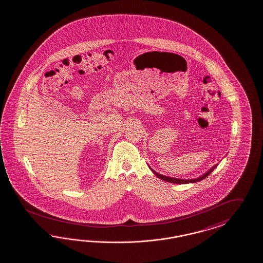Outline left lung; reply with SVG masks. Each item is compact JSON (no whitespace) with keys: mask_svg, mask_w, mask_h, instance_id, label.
I'll return each mask as SVG.
<instances>
[{"mask_svg":"<svg viewBox=\"0 0 263 263\" xmlns=\"http://www.w3.org/2000/svg\"><path fill=\"white\" fill-rule=\"evenodd\" d=\"M217 165H214L213 168H211L208 173H205L204 175H202V176H200V177H198V178H194V179H179V178H174V177H168V176H165V175H160V174H158V173H156L154 170H152L151 167V171L155 174V175H157L159 178H161V179H163V180H165V181H167V182H171V183H175V184H186V183H194V182H198V181H201L202 179H204L208 175H210V174L214 171V168H215V166Z\"/></svg>","mask_w":263,"mask_h":263,"instance_id":"1","label":"left lung"}]
</instances>
